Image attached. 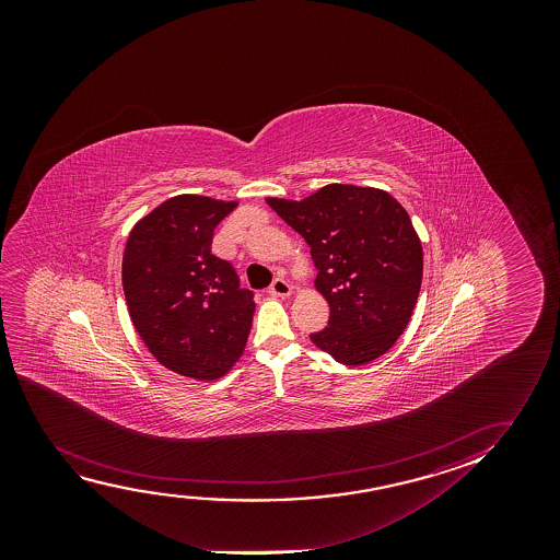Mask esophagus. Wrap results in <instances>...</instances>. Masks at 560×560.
<instances>
[{"instance_id": "34e87169", "label": "esophagus", "mask_w": 560, "mask_h": 560, "mask_svg": "<svg viewBox=\"0 0 560 560\" xmlns=\"http://www.w3.org/2000/svg\"><path fill=\"white\" fill-rule=\"evenodd\" d=\"M291 292V283H289L287 279H283V277H277V279H273V283L269 287V294H271V296H289Z\"/></svg>"}]
</instances>
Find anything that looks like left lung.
<instances>
[{"mask_svg": "<svg viewBox=\"0 0 560 560\" xmlns=\"http://www.w3.org/2000/svg\"><path fill=\"white\" fill-rule=\"evenodd\" d=\"M266 202L306 238L315 289L329 302V325L312 342L345 365L388 352L421 291V238L406 208L383 189L345 184Z\"/></svg>", "mask_w": 560, "mask_h": 560, "instance_id": "obj_1", "label": "left lung"}]
</instances>
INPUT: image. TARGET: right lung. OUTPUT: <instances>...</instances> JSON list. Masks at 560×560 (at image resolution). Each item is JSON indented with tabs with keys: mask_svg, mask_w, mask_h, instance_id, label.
<instances>
[{
	"mask_svg": "<svg viewBox=\"0 0 560 560\" xmlns=\"http://www.w3.org/2000/svg\"><path fill=\"white\" fill-rule=\"evenodd\" d=\"M235 200L177 195L131 230L122 287L131 323L164 368L199 381L225 375L253 327L254 292L210 250Z\"/></svg>",
	"mask_w": 560,
	"mask_h": 560,
	"instance_id": "obj_1",
	"label": "right lung"
}]
</instances>
